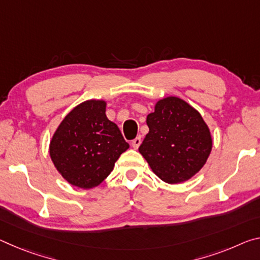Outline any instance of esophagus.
Instances as JSON below:
<instances>
[{"label": "esophagus", "mask_w": 260, "mask_h": 260, "mask_svg": "<svg viewBox=\"0 0 260 260\" xmlns=\"http://www.w3.org/2000/svg\"><path fill=\"white\" fill-rule=\"evenodd\" d=\"M140 145H141V138H140V137L135 138L133 141H132V147H133L134 149H138V148L140 147Z\"/></svg>", "instance_id": "obj_1"}]
</instances>
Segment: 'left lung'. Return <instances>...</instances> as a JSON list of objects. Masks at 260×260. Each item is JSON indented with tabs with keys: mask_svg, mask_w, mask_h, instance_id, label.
<instances>
[{
	"mask_svg": "<svg viewBox=\"0 0 260 260\" xmlns=\"http://www.w3.org/2000/svg\"><path fill=\"white\" fill-rule=\"evenodd\" d=\"M149 133L139 151L152 172L168 184L186 182L200 171L213 140L201 114L178 97L158 101L147 115Z\"/></svg>",
	"mask_w": 260,
	"mask_h": 260,
	"instance_id": "8db88e82",
	"label": "left lung"
}]
</instances>
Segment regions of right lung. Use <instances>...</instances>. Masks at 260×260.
<instances>
[{"label":"right lung","mask_w":260,"mask_h":260,"mask_svg":"<svg viewBox=\"0 0 260 260\" xmlns=\"http://www.w3.org/2000/svg\"><path fill=\"white\" fill-rule=\"evenodd\" d=\"M105 111V101L81 103L66 115L49 143L53 164L74 186H98L129 148Z\"/></svg>","instance_id":"1"}]
</instances>
